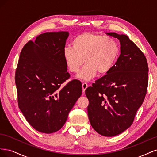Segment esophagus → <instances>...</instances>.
<instances>
[{
	"instance_id": "34e87169",
	"label": "esophagus",
	"mask_w": 157,
	"mask_h": 157,
	"mask_svg": "<svg viewBox=\"0 0 157 157\" xmlns=\"http://www.w3.org/2000/svg\"><path fill=\"white\" fill-rule=\"evenodd\" d=\"M82 91H83V93H84V92H85V90H86V89L88 88V84H86V83H83L82 84Z\"/></svg>"
}]
</instances>
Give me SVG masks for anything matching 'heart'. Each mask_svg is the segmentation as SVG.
Wrapping results in <instances>:
<instances>
[{"instance_id":"1","label":"heart","mask_w":157,"mask_h":157,"mask_svg":"<svg viewBox=\"0 0 157 157\" xmlns=\"http://www.w3.org/2000/svg\"><path fill=\"white\" fill-rule=\"evenodd\" d=\"M73 48L63 50V59L71 73H77L84 63L77 78L92 80L99 74H106L115 66L120 54V47L115 38L102 36L92 32H84L76 36Z\"/></svg>"}]
</instances>
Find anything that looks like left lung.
<instances>
[{
  "label": "left lung",
  "mask_w": 157,
  "mask_h": 157,
  "mask_svg": "<svg viewBox=\"0 0 157 157\" xmlns=\"http://www.w3.org/2000/svg\"><path fill=\"white\" fill-rule=\"evenodd\" d=\"M106 34L119 40L121 54L113 69L85 94L92 128L101 136L112 137L132 125L147 93L149 69L143 52L129 37L114 32Z\"/></svg>",
  "instance_id": "obj_1"
}]
</instances>
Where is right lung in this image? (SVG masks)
<instances>
[{
	"label": "right lung",
	"mask_w": 157,
	"mask_h": 157,
	"mask_svg": "<svg viewBox=\"0 0 157 157\" xmlns=\"http://www.w3.org/2000/svg\"><path fill=\"white\" fill-rule=\"evenodd\" d=\"M67 31L46 32L23 47L16 71L19 108L35 130L51 134L60 130L82 94L73 80L61 87L70 75L63 59Z\"/></svg>",
	"instance_id": "add662e5"
}]
</instances>
